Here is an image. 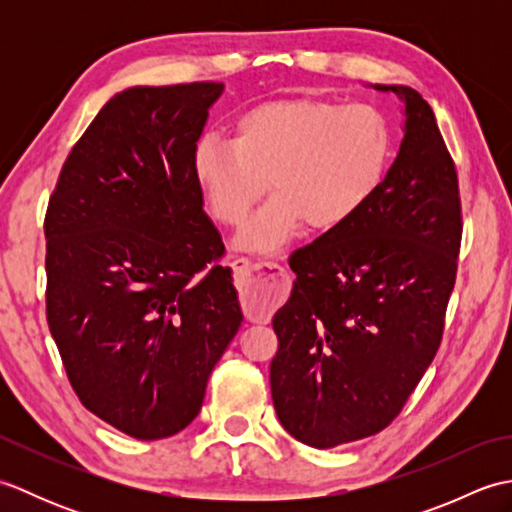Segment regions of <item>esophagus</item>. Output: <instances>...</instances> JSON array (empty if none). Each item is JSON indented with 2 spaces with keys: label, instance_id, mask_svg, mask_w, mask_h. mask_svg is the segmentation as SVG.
Returning a JSON list of instances; mask_svg holds the SVG:
<instances>
[{
  "label": "esophagus",
  "instance_id": "1",
  "mask_svg": "<svg viewBox=\"0 0 512 512\" xmlns=\"http://www.w3.org/2000/svg\"><path fill=\"white\" fill-rule=\"evenodd\" d=\"M239 297H242V306L248 317H264L273 310L277 303L284 299L286 281H284V268L275 262H248V259L239 257L233 262Z\"/></svg>",
  "mask_w": 512,
  "mask_h": 512
}]
</instances>
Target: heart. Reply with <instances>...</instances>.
Listing matches in <instances>:
<instances>
[{
    "instance_id": "obj_1",
    "label": "heart",
    "mask_w": 512,
    "mask_h": 512,
    "mask_svg": "<svg viewBox=\"0 0 512 512\" xmlns=\"http://www.w3.org/2000/svg\"><path fill=\"white\" fill-rule=\"evenodd\" d=\"M394 134L372 105L325 99L262 103L237 118L231 143L204 136L193 169L209 211L242 224L270 184L273 198L237 235V246L273 253L301 224L328 233L361 213L383 184Z\"/></svg>"
}]
</instances>
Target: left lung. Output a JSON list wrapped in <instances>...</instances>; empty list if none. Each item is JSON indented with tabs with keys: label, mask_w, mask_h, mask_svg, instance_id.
<instances>
[{
	"label": "left lung",
	"mask_w": 512,
	"mask_h": 512,
	"mask_svg": "<svg viewBox=\"0 0 512 512\" xmlns=\"http://www.w3.org/2000/svg\"><path fill=\"white\" fill-rule=\"evenodd\" d=\"M405 138L365 209L290 255L273 317L270 391L292 438L332 449L383 431L436 356L458 273V173L436 116L407 85Z\"/></svg>",
	"instance_id": "8db88e82"
}]
</instances>
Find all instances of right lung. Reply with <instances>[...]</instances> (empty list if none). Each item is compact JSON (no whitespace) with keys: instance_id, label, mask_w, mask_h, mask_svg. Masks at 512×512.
<instances>
[{"instance_id":"1","label":"right lung","mask_w":512,"mask_h":512,"mask_svg":"<svg viewBox=\"0 0 512 512\" xmlns=\"http://www.w3.org/2000/svg\"><path fill=\"white\" fill-rule=\"evenodd\" d=\"M222 83L112 96L65 158L46 222V314L76 396L160 440L198 416L242 325L193 154Z\"/></svg>"}]
</instances>
